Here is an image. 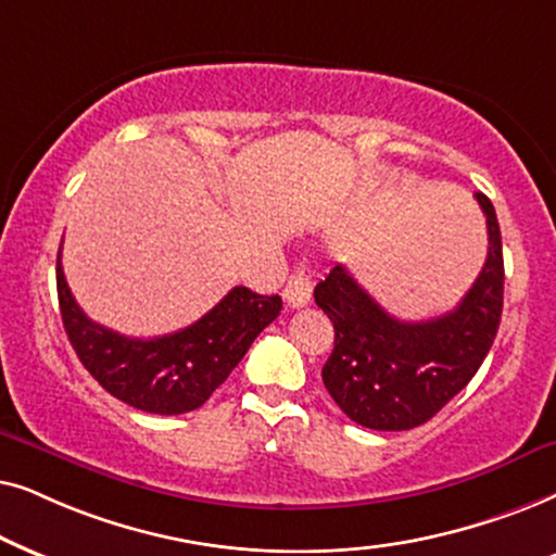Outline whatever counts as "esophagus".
<instances>
[{
    "instance_id": "1",
    "label": "esophagus",
    "mask_w": 556,
    "mask_h": 556,
    "mask_svg": "<svg viewBox=\"0 0 556 556\" xmlns=\"http://www.w3.org/2000/svg\"><path fill=\"white\" fill-rule=\"evenodd\" d=\"M309 298H313V279H309L302 269H298L290 279H287L285 300L290 302V307L300 309V307L307 305Z\"/></svg>"
}]
</instances>
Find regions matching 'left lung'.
<instances>
[{
	"mask_svg": "<svg viewBox=\"0 0 556 556\" xmlns=\"http://www.w3.org/2000/svg\"><path fill=\"white\" fill-rule=\"evenodd\" d=\"M488 226V256L460 305L432 320L389 315L343 264L315 287L336 328L323 383L355 425L402 432L425 425L468 381L491 351L503 313V247L493 203L476 192Z\"/></svg>",
	"mask_w": 556,
	"mask_h": 556,
	"instance_id": "1",
	"label": "left lung"
}]
</instances>
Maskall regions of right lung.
Wrapping results in <instances>:
<instances>
[{"mask_svg": "<svg viewBox=\"0 0 556 556\" xmlns=\"http://www.w3.org/2000/svg\"><path fill=\"white\" fill-rule=\"evenodd\" d=\"M58 302L63 328L86 371L118 402L150 414H185L208 396L239 366L271 320H277L279 294H256L233 287L201 320L160 338H127L93 323L65 282L58 254Z\"/></svg>", "mask_w": 556, "mask_h": 556, "instance_id": "obj_1", "label": "right lung"}]
</instances>
